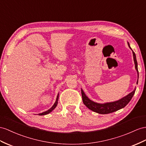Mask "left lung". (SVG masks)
Returning <instances> with one entry per match:
<instances>
[{
  "mask_svg": "<svg viewBox=\"0 0 146 146\" xmlns=\"http://www.w3.org/2000/svg\"><path fill=\"white\" fill-rule=\"evenodd\" d=\"M128 45L129 47L131 49L133 52V59L134 62V65H135V68L137 71V81L136 84L138 83V78H139V73H138V69H137V62L136 60V54L132 48H131L128 42ZM136 91V87L134 88V90L130 92L127 96L123 97V98L119 99L117 101L114 102H106L104 104H100V103H97L94 101H92L90 99L88 98V97L85 94L84 92L83 91V89H81V94H82V98H83V102L84 105L86 106L89 109L91 110L96 112V113H98L100 114H108L110 113H112V112H114L117 111L119 109H123L124 108L127 104H128L131 99H132L133 96H134V93H135Z\"/></svg>",
  "mask_w": 146,
  "mask_h": 146,
  "instance_id": "8db88e82",
  "label": "left lung"
}]
</instances>
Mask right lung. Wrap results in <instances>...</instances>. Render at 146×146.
I'll use <instances>...</instances> for the list:
<instances>
[{
	"mask_svg": "<svg viewBox=\"0 0 146 146\" xmlns=\"http://www.w3.org/2000/svg\"><path fill=\"white\" fill-rule=\"evenodd\" d=\"M58 97H59V93H58V95H57V98H56V100H55V102L54 104L53 105V106H52V107L50 108V109H48V110H47V111H44V112H42V113H39L38 115H47V114H48V113H50V112H51L52 110H54L55 109V107H57V104H58Z\"/></svg>",
	"mask_w": 146,
	"mask_h": 146,
	"instance_id": "add662e5",
	"label": "right lung"
}]
</instances>
